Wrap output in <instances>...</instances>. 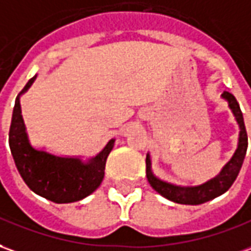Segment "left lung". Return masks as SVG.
<instances>
[{
  "instance_id": "8db88e82",
  "label": "left lung",
  "mask_w": 251,
  "mask_h": 251,
  "mask_svg": "<svg viewBox=\"0 0 251 251\" xmlns=\"http://www.w3.org/2000/svg\"><path fill=\"white\" fill-rule=\"evenodd\" d=\"M222 98L228 103V108L231 113L234 114L235 121L239 126V137H238V147L232 157L229 159L227 164H224V167L220 170V173L213 176L212 179L206 180L201 185L197 186H180V185H174L171 182L160 179L159 176H156L152 171V160L151 155L147 153V178L148 182L152 186L153 190L163 196L164 199L170 200L173 202L183 205H200L204 204L206 201L216 199L219 196H222L223 193L228 190L231 185L234 183L236 176L241 171L242 164L246 156L248 151V133L243 122V115H242L241 107L236 101L235 96L229 92L224 91L222 94Z\"/></svg>"
}]
</instances>
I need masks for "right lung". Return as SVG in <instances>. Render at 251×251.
<instances>
[{"instance_id": "obj_1", "label": "right lung", "mask_w": 251, "mask_h": 251, "mask_svg": "<svg viewBox=\"0 0 251 251\" xmlns=\"http://www.w3.org/2000/svg\"><path fill=\"white\" fill-rule=\"evenodd\" d=\"M35 75L17 95L12 114L9 147L23 180L35 194L57 204H68L85 199L100 186L108 153L115 138L88 160L80 156H58L46 150L35 148L29 143L27 127L22 115L20 98L34 84Z\"/></svg>"}]
</instances>
